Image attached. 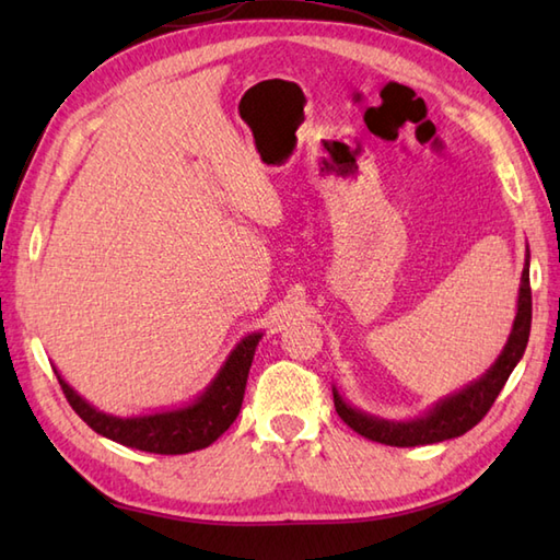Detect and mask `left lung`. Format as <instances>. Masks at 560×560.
Masks as SVG:
<instances>
[{
	"label": "left lung",
	"instance_id": "left-lung-1",
	"mask_svg": "<svg viewBox=\"0 0 560 560\" xmlns=\"http://www.w3.org/2000/svg\"><path fill=\"white\" fill-rule=\"evenodd\" d=\"M529 327H532V289H529V247L525 269H522L520 279V293H517V313L513 329H510L508 343L503 347L501 355L495 363L486 371L479 380H471L455 395H447L445 399L435 401L431 409L409 421H389L380 419V416L365 413L361 409L351 407V404L339 395L337 387H331L335 395V407L341 416V421L355 433L373 440V443H383L392 447H416V445H433L443 443V440L464 435L477 425L489 409L493 407L495 397L501 395L503 385L508 383L510 373L515 371L522 353L527 349L529 341Z\"/></svg>",
	"mask_w": 560,
	"mask_h": 560
}]
</instances>
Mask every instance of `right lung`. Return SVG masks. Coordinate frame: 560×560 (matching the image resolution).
<instances>
[{"label":"right lung","mask_w":560,"mask_h":560,"mask_svg":"<svg viewBox=\"0 0 560 560\" xmlns=\"http://www.w3.org/2000/svg\"><path fill=\"white\" fill-rule=\"evenodd\" d=\"M259 339L261 331H255L237 341L205 392H199V397L185 407L141 416H113L98 411L74 387L67 385L55 365L52 368L71 409L98 435L135 450L156 452V455H185V452L209 447L237 419Z\"/></svg>","instance_id":"add662e5"}]
</instances>
